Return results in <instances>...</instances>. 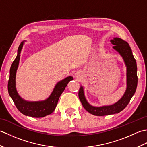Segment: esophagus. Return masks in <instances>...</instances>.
<instances>
[{"label":"esophagus","mask_w":147,"mask_h":147,"mask_svg":"<svg viewBox=\"0 0 147 147\" xmlns=\"http://www.w3.org/2000/svg\"><path fill=\"white\" fill-rule=\"evenodd\" d=\"M75 77H76V78H77L78 80H81V78H82V76H81L80 73H76L75 74Z\"/></svg>","instance_id":"esophagus-1"}]
</instances>
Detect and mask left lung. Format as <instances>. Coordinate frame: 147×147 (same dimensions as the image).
Instances as JSON below:
<instances>
[{"label":"left lung","instance_id":"1","mask_svg":"<svg viewBox=\"0 0 147 147\" xmlns=\"http://www.w3.org/2000/svg\"><path fill=\"white\" fill-rule=\"evenodd\" d=\"M111 42L114 45L112 47L113 49L123 58L126 67V90L124 95L113 104L96 107L91 105L87 101L83 86H80L79 90V98L83 107L89 113L98 116L117 114L123 111L135 94L138 83L136 62L129 45L117 37L111 40Z\"/></svg>","mask_w":147,"mask_h":147}]
</instances>
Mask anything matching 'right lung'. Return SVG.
I'll return each mask as SVG.
<instances>
[{"label": "right lung", "mask_w": 147, "mask_h": 147, "mask_svg": "<svg viewBox=\"0 0 147 147\" xmlns=\"http://www.w3.org/2000/svg\"><path fill=\"white\" fill-rule=\"evenodd\" d=\"M25 42V40L23 41L19 46L17 56L11 65L8 82V92L16 107L22 114L33 117H43L54 111L62 93L64 92L68 83L73 80V78L68 76L59 81L55 85L51 94L44 100L28 101L21 97L16 87V76L20 64L21 52Z\"/></svg>", "instance_id": "1"}]
</instances>
